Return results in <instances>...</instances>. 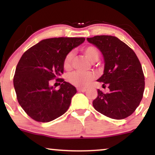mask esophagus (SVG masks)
I'll use <instances>...</instances> for the list:
<instances>
[{
	"instance_id": "1",
	"label": "esophagus",
	"mask_w": 155,
	"mask_h": 155,
	"mask_svg": "<svg viewBox=\"0 0 155 155\" xmlns=\"http://www.w3.org/2000/svg\"><path fill=\"white\" fill-rule=\"evenodd\" d=\"M78 92H85L86 91V88H77Z\"/></svg>"
}]
</instances>
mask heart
<instances>
[{"mask_svg":"<svg viewBox=\"0 0 155 155\" xmlns=\"http://www.w3.org/2000/svg\"><path fill=\"white\" fill-rule=\"evenodd\" d=\"M81 51L87 57V58L91 62L97 61L100 56L99 50L94 46L84 47L81 49ZM73 58H74V54L72 51H69L65 54L63 62V68L65 70H69L71 68ZM94 78H95V74L92 72L81 73L75 71L69 74L68 79L69 82L74 86L78 87H84L92 81Z\"/></svg>","mask_w":155,"mask_h":155,"instance_id":"b5f03b06","label":"heart"}]
</instances>
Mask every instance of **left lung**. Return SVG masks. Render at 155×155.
<instances>
[{"instance_id":"1","label":"left lung","mask_w":155,"mask_h":155,"mask_svg":"<svg viewBox=\"0 0 155 155\" xmlns=\"http://www.w3.org/2000/svg\"><path fill=\"white\" fill-rule=\"evenodd\" d=\"M102 52L105 60L103 76L97 81L108 87V92L97 90L92 105L96 111L115 120L130 116L139 106L145 81L136 53L123 41L112 35L87 38Z\"/></svg>"}]
</instances>
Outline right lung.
Listing matches in <instances>:
<instances>
[{"instance_id": "right-lung-1", "label": "right lung", "mask_w": 155, "mask_h": 155, "mask_svg": "<svg viewBox=\"0 0 155 155\" xmlns=\"http://www.w3.org/2000/svg\"><path fill=\"white\" fill-rule=\"evenodd\" d=\"M85 38L60 37L44 39L21 57L14 76L17 98L31 118L48 122L65 114L76 89L60 79L65 54L84 41ZM59 81L61 88L49 86L50 80Z\"/></svg>"}]
</instances>
